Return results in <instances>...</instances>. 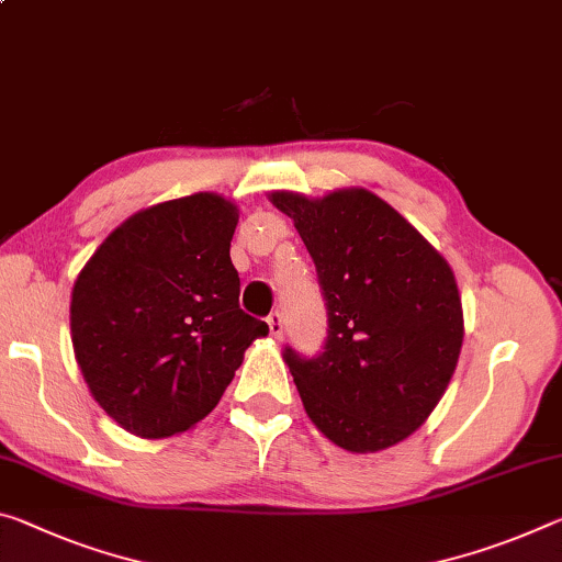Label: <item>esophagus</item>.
Masks as SVG:
<instances>
[{
    "instance_id": "esophagus-1",
    "label": "esophagus",
    "mask_w": 562,
    "mask_h": 562,
    "mask_svg": "<svg viewBox=\"0 0 562 562\" xmlns=\"http://www.w3.org/2000/svg\"><path fill=\"white\" fill-rule=\"evenodd\" d=\"M267 325H270V335L274 337V340H282V333H284V319L280 313H272L270 317H267Z\"/></svg>"
}]
</instances>
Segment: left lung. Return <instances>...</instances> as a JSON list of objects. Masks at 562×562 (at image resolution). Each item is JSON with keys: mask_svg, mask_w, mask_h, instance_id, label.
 Masks as SVG:
<instances>
[{"mask_svg": "<svg viewBox=\"0 0 562 562\" xmlns=\"http://www.w3.org/2000/svg\"><path fill=\"white\" fill-rule=\"evenodd\" d=\"M272 204L295 220L327 310L323 352H282L310 420L350 452L405 440L440 403L460 358L450 265L368 190L323 200L272 192Z\"/></svg>", "mask_w": 562, "mask_h": 562, "instance_id": "left-lung-1", "label": "left lung"}]
</instances>
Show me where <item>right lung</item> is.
<instances>
[{"label": "right lung", "mask_w": 562, "mask_h": 562, "mask_svg": "<svg viewBox=\"0 0 562 562\" xmlns=\"http://www.w3.org/2000/svg\"><path fill=\"white\" fill-rule=\"evenodd\" d=\"M237 207L212 192L142 210L72 290V345L97 403L139 438L190 430L220 403L255 337L229 260Z\"/></svg>", "instance_id": "obj_1"}]
</instances>
